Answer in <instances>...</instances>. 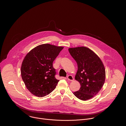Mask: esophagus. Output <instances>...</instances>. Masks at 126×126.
<instances>
[{
    "label": "esophagus",
    "instance_id": "esophagus-1",
    "mask_svg": "<svg viewBox=\"0 0 126 126\" xmlns=\"http://www.w3.org/2000/svg\"><path fill=\"white\" fill-rule=\"evenodd\" d=\"M67 79L69 80V81H73L74 79L73 78V76L71 75H68L67 77Z\"/></svg>",
    "mask_w": 126,
    "mask_h": 126
}]
</instances>
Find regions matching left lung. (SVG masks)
<instances>
[{
	"instance_id": "8db88e82",
	"label": "left lung",
	"mask_w": 126,
	"mask_h": 126,
	"mask_svg": "<svg viewBox=\"0 0 126 126\" xmlns=\"http://www.w3.org/2000/svg\"><path fill=\"white\" fill-rule=\"evenodd\" d=\"M68 51L77 63L78 69L75 78L81 85L73 94L83 101L90 99L99 92L104 84V66L99 56L89 48H70Z\"/></svg>"
}]
</instances>
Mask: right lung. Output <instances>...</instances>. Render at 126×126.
Masks as SVG:
<instances>
[{
  "mask_svg": "<svg viewBox=\"0 0 126 126\" xmlns=\"http://www.w3.org/2000/svg\"><path fill=\"white\" fill-rule=\"evenodd\" d=\"M64 48L43 44L31 49L22 63L21 73L27 89L35 96H46L55 89L59 80L55 78L53 62Z\"/></svg>",
  "mask_w": 126,
  "mask_h": 126,
  "instance_id": "1",
  "label": "right lung"
}]
</instances>
